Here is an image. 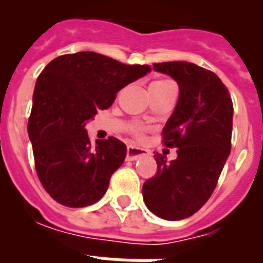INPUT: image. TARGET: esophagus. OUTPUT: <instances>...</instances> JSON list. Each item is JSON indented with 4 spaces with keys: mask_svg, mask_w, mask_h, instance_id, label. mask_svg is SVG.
Returning a JSON list of instances; mask_svg holds the SVG:
<instances>
[{
    "mask_svg": "<svg viewBox=\"0 0 263 263\" xmlns=\"http://www.w3.org/2000/svg\"><path fill=\"white\" fill-rule=\"evenodd\" d=\"M150 152L146 150V148L136 147V146H127L126 150V160H136L139 157H143V155H148Z\"/></svg>",
    "mask_w": 263,
    "mask_h": 263,
    "instance_id": "34e87169",
    "label": "esophagus"
}]
</instances>
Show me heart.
Here are the masks:
<instances>
[{"instance_id":"obj_1","label":"heart","mask_w":263,"mask_h":263,"mask_svg":"<svg viewBox=\"0 0 263 263\" xmlns=\"http://www.w3.org/2000/svg\"><path fill=\"white\" fill-rule=\"evenodd\" d=\"M174 87V84L170 80H166V79H162V80H155L150 84V88H155V89H162V88H168ZM146 129L141 125H136L132 129V133H133L134 137H137L138 139H142L143 136H145Z\"/></svg>"}]
</instances>
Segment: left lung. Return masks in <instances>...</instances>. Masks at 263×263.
<instances>
[{
  "label": "left lung",
  "mask_w": 263,
  "mask_h": 263,
  "mask_svg": "<svg viewBox=\"0 0 263 263\" xmlns=\"http://www.w3.org/2000/svg\"><path fill=\"white\" fill-rule=\"evenodd\" d=\"M179 85V100L163 127L167 147L178 158L155 154L157 174L142 187L145 204L164 220H183L200 210L215 191L232 147L233 103L216 73L188 62L153 64Z\"/></svg>",
  "instance_id": "obj_1"
}]
</instances>
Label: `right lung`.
Segmentation results:
<instances>
[{
	"instance_id": "add662e5",
	"label": "right lung",
	"mask_w": 263,
	"mask_h": 263,
	"mask_svg": "<svg viewBox=\"0 0 263 263\" xmlns=\"http://www.w3.org/2000/svg\"><path fill=\"white\" fill-rule=\"evenodd\" d=\"M150 71L83 51L55 58L41 72L27 132L38 178L53 200L81 208L104 196L126 146L115 137L93 146L85 124L115 103L118 90Z\"/></svg>"
}]
</instances>
